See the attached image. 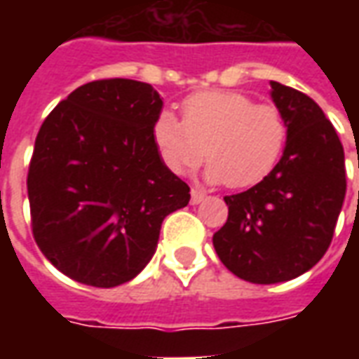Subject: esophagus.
I'll use <instances>...</instances> for the list:
<instances>
[{
	"instance_id": "obj_1",
	"label": "esophagus",
	"mask_w": 359,
	"mask_h": 359,
	"mask_svg": "<svg viewBox=\"0 0 359 359\" xmlns=\"http://www.w3.org/2000/svg\"><path fill=\"white\" fill-rule=\"evenodd\" d=\"M205 198V194H202L200 190H196V188H192V192H190V203L192 205H196V203H200Z\"/></svg>"
}]
</instances>
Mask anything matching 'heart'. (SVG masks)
Listing matches in <instances>:
<instances>
[{"mask_svg": "<svg viewBox=\"0 0 359 359\" xmlns=\"http://www.w3.org/2000/svg\"><path fill=\"white\" fill-rule=\"evenodd\" d=\"M154 140L165 165L177 175L208 157L205 179L248 188L269 175L283 156L288 123L271 103H254L241 92L210 90L182 103V121L165 111L154 125Z\"/></svg>", "mask_w": 359, "mask_h": 359, "instance_id": "heart-1", "label": "heart"}]
</instances>
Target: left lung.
<instances>
[{
    "instance_id": "8db88e82",
    "label": "left lung",
    "mask_w": 359,
    "mask_h": 359,
    "mask_svg": "<svg viewBox=\"0 0 359 359\" xmlns=\"http://www.w3.org/2000/svg\"><path fill=\"white\" fill-rule=\"evenodd\" d=\"M271 97L288 123L283 157L256 187L225 196L229 217L213 234L226 269L256 285L311 269L331 246L346 194L344 149L321 107L278 82Z\"/></svg>"
}]
</instances>
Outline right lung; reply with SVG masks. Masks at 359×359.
Returning a JSON list of instances; mask_svg holds the SVG:
<instances>
[{
    "label": "right lung",
    "mask_w": 359,
    "mask_h": 359,
    "mask_svg": "<svg viewBox=\"0 0 359 359\" xmlns=\"http://www.w3.org/2000/svg\"><path fill=\"white\" fill-rule=\"evenodd\" d=\"M161 107L151 84L103 79L71 92L40 126L27 179L32 234L73 280L111 288L136 277L163 219L190 202L154 140Z\"/></svg>",
    "instance_id": "right-lung-1"
}]
</instances>
